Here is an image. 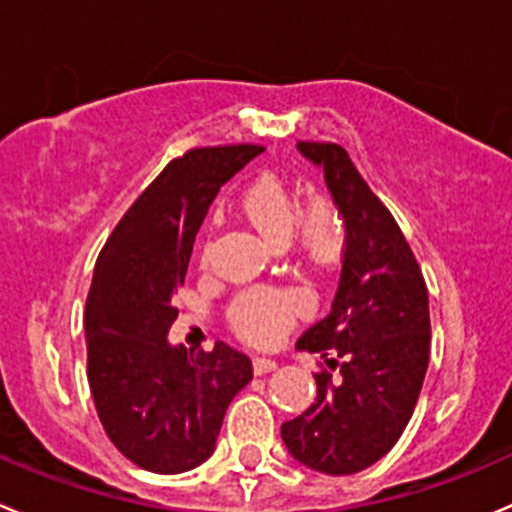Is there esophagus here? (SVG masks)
<instances>
[{"instance_id": "esophagus-1", "label": "esophagus", "mask_w": 512, "mask_h": 512, "mask_svg": "<svg viewBox=\"0 0 512 512\" xmlns=\"http://www.w3.org/2000/svg\"><path fill=\"white\" fill-rule=\"evenodd\" d=\"M277 367L275 360H270V357H255L252 360V370H255V375H265V372H272Z\"/></svg>"}]
</instances>
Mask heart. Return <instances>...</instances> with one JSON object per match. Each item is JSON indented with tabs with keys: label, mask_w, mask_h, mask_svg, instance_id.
I'll list each match as a JSON object with an SVG mask.
<instances>
[{
	"label": "heart",
	"mask_w": 512,
	"mask_h": 512,
	"mask_svg": "<svg viewBox=\"0 0 512 512\" xmlns=\"http://www.w3.org/2000/svg\"><path fill=\"white\" fill-rule=\"evenodd\" d=\"M240 212L272 245H285L295 232L297 247L312 262L332 260L345 240V220L335 202L315 200L300 212L295 195L272 175L257 177L242 192ZM305 310L307 297L297 290H250L237 297L230 317L242 337L270 342Z\"/></svg>",
	"instance_id": "1"
}]
</instances>
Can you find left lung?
Instances as JSON below:
<instances>
[{
	"instance_id": "left-lung-1",
	"label": "left lung",
	"mask_w": 512,
	"mask_h": 512,
	"mask_svg": "<svg viewBox=\"0 0 512 512\" xmlns=\"http://www.w3.org/2000/svg\"><path fill=\"white\" fill-rule=\"evenodd\" d=\"M325 172L345 220V252L330 312L307 327L297 347L340 357V375L317 372V398L282 423L297 463L325 475L370 468L403 435L430 360L428 287L398 222L340 145L297 142Z\"/></svg>"
}]
</instances>
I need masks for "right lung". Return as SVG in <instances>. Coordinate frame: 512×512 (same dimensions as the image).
Masks as SVG:
<instances>
[{
    "mask_svg": "<svg viewBox=\"0 0 512 512\" xmlns=\"http://www.w3.org/2000/svg\"><path fill=\"white\" fill-rule=\"evenodd\" d=\"M262 152L202 147L172 160L119 220L94 265L84 307L89 390L114 448L150 473L205 463L232 398L252 380L245 352L217 342L187 355L167 332L207 210Z\"/></svg>",
    "mask_w": 512,
    "mask_h": 512,
    "instance_id": "right-lung-1",
    "label": "right lung"
}]
</instances>
